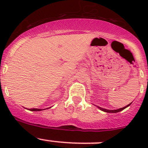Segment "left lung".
I'll list each match as a JSON object with an SVG mask.
<instances>
[{
  "label": "left lung",
  "mask_w": 148,
  "mask_h": 148,
  "mask_svg": "<svg viewBox=\"0 0 148 148\" xmlns=\"http://www.w3.org/2000/svg\"><path fill=\"white\" fill-rule=\"evenodd\" d=\"M131 104H132V102H131L130 104H127V106H125V107H122V108H120V109H117V110H107V109H104V108H102V107H99V106H97V107L99 109V110H102V111H103V112H107V113H110H110H117V112H121L122 110H125V108H127V107H129V106Z\"/></svg>",
  "instance_id": "obj_1"
}]
</instances>
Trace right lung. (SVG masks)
I'll use <instances>...</instances> for the list:
<instances>
[{
	"label": "right lung",
	"mask_w": 148,
	"mask_h": 148,
	"mask_svg": "<svg viewBox=\"0 0 148 148\" xmlns=\"http://www.w3.org/2000/svg\"><path fill=\"white\" fill-rule=\"evenodd\" d=\"M47 109V108H46ZM45 110V109H44ZM30 111H35V112H38V111H41V109H36V108H34V109H29Z\"/></svg>",
	"instance_id": "obj_1"
}]
</instances>
